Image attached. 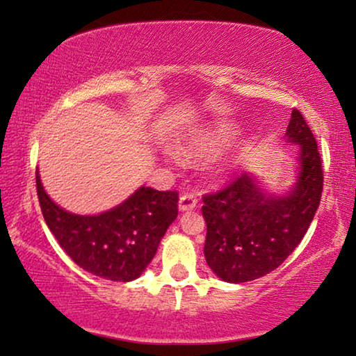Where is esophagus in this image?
<instances>
[{"mask_svg":"<svg viewBox=\"0 0 356 356\" xmlns=\"http://www.w3.org/2000/svg\"><path fill=\"white\" fill-rule=\"evenodd\" d=\"M196 207V197L188 193H184L179 200V210L180 212H186V210H193Z\"/></svg>","mask_w":356,"mask_h":356,"instance_id":"34e87169","label":"esophagus"}]
</instances>
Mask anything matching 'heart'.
<instances>
[{"label":"heart","instance_id":"b5f03b06","mask_svg":"<svg viewBox=\"0 0 356 356\" xmlns=\"http://www.w3.org/2000/svg\"><path fill=\"white\" fill-rule=\"evenodd\" d=\"M232 134L226 127H215L196 135L190 143L180 147L184 156H213L221 152L231 141Z\"/></svg>","mask_w":356,"mask_h":356}]
</instances>
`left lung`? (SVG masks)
Returning <instances> with one entry per match:
<instances>
[{
    "label": "left lung",
    "instance_id": "8db88e82",
    "mask_svg": "<svg viewBox=\"0 0 356 356\" xmlns=\"http://www.w3.org/2000/svg\"><path fill=\"white\" fill-rule=\"evenodd\" d=\"M286 140L298 146V172L284 195L268 193L254 174L243 172L225 190L202 197L204 256L222 281L240 284L273 272L297 248L314 218L323 186L322 160L298 110L292 111Z\"/></svg>",
    "mask_w": 356,
    "mask_h": 356
}]
</instances>
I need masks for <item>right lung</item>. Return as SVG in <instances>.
I'll return each mask as SVG.
<instances>
[{
	"label": "right lung",
	"mask_w": 356,
	"mask_h": 356,
	"mask_svg": "<svg viewBox=\"0 0 356 356\" xmlns=\"http://www.w3.org/2000/svg\"><path fill=\"white\" fill-rule=\"evenodd\" d=\"M35 186L42 215L61 248L88 273L110 281L140 278L168 227L177 218V191L140 186L106 212L76 215L47 195L39 170Z\"/></svg>",
	"instance_id": "add662e5"
}]
</instances>
